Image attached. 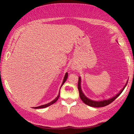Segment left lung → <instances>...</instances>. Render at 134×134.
<instances>
[{
    "mask_svg": "<svg viewBox=\"0 0 134 134\" xmlns=\"http://www.w3.org/2000/svg\"><path fill=\"white\" fill-rule=\"evenodd\" d=\"M127 83H128V81H127V83H126L125 85L124 86V87H123L122 90H121L118 94H116L115 96L112 97V98H109V99H103V100H100V101H94V100H92V99L88 98L86 96V95L84 94V93H83L82 89H81V77H79V82H78V90H79V92L80 98H81V100H82L83 102L84 103H85L86 104H87V105L90 106V107H96V108L105 107V106L108 105L109 104H110L111 103L113 102V101H114L116 98H117L120 95V94L122 93V91H124V89H125L126 86H127Z\"/></svg>",
    "mask_w": 134,
    "mask_h": 134,
    "instance_id": "1",
    "label": "left lung"
}]
</instances>
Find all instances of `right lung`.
<instances>
[{
    "label": "right lung",
    "instance_id": "1",
    "mask_svg": "<svg viewBox=\"0 0 134 134\" xmlns=\"http://www.w3.org/2000/svg\"><path fill=\"white\" fill-rule=\"evenodd\" d=\"M67 77H68V73H67V72H66L65 74V76H64V80H63V82H62V85H61L60 87L59 93H58V96H57L56 98H55V99H53V101H50V103H47V104H43V105L39 106V107H34L33 108H35V109H38V108H47V107H49V106H50V105H52V104H53V103H55L56 102V101L58 100V98H59V96H60V89H61V87H62V86H63V84H64V82H65V81H66V80H67Z\"/></svg>",
    "mask_w": 134,
    "mask_h": 134
}]
</instances>
